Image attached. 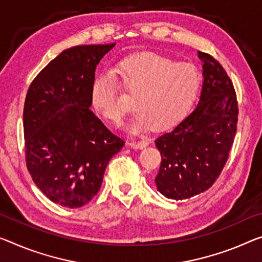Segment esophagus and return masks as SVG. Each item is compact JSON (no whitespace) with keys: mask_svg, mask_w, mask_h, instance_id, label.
Returning a JSON list of instances; mask_svg holds the SVG:
<instances>
[{"mask_svg":"<svg viewBox=\"0 0 262 262\" xmlns=\"http://www.w3.org/2000/svg\"><path fill=\"white\" fill-rule=\"evenodd\" d=\"M127 145H130L132 148H138V150H142V148L146 147L148 145V142L146 139H142V140H130L127 142Z\"/></svg>","mask_w":262,"mask_h":262,"instance_id":"1","label":"esophagus"}]
</instances>
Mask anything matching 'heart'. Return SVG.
<instances>
[{
  "instance_id": "obj_1",
  "label": "heart",
  "mask_w": 262,
  "mask_h": 262,
  "mask_svg": "<svg viewBox=\"0 0 262 262\" xmlns=\"http://www.w3.org/2000/svg\"><path fill=\"white\" fill-rule=\"evenodd\" d=\"M112 75L94 80L90 102L95 111L114 124L122 122L130 108L117 96V82L132 95L137 112L128 130L154 127L166 130L186 117L198 97L201 78L194 66L176 63L165 56L143 52L120 61Z\"/></svg>"
}]
</instances>
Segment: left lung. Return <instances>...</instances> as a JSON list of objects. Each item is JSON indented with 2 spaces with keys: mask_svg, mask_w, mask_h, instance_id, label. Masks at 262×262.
I'll return each instance as SVG.
<instances>
[{
  "mask_svg": "<svg viewBox=\"0 0 262 262\" xmlns=\"http://www.w3.org/2000/svg\"><path fill=\"white\" fill-rule=\"evenodd\" d=\"M203 62L198 105L172 131L155 140L162 164L155 182L168 199L184 200L210 188L227 162L238 123V102L231 79L211 55Z\"/></svg>",
  "mask_w": 262,
  "mask_h": 262,
  "instance_id": "obj_1",
  "label": "left lung"
}]
</instances>
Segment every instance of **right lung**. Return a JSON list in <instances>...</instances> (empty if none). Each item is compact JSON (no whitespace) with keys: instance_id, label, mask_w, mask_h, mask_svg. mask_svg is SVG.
<instances>
[{"instance_id":"add662e5","label":"right lung","mask_w":262,"mask_h":262,"mask_svg":"<svg viewBox=\"0 0 262 262\" xmlns=\"http://www.w3.org/2000/svg\"><path fill=\"white\" fill-rule=\"evenodd\" d=\"M116 46L63 50L36 76L23 110L28 171L52 203L77 208L97 194L124 142L90 110L96 67Z\"/></svg>"}]
</instances>
